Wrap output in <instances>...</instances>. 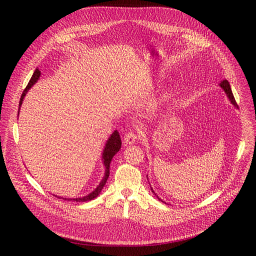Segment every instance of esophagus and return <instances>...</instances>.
<instances>
[{
	"mask_svg": "<svg viewBox=\"0 0 256 256\" xmlns=\"http://www.w3.org/2000/svg\"><path fill=\"white\" fill-rule=\"evenodd\" d=\"M137 139H138V135L135 132H128L124 136V143L134 144V143H136Z\"/></svg>",
	"mask_w": 256,
	"mask_h": 256,
	"instance_id": "obj_1",
	"label": "esophagus"
}]
</instances>
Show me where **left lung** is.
<instances>
[{
	"mask_svg": "<svg viewBox=\"0 0 256 256\" xmlns=\"http://www.w3.org/2000/svg\"><path fill=\"white\" fill-rule=\"evenodd\" d=\"M220 87L224 90V92L226 93V96H228V98H230V102H232V104H234V106L238 108V104H236V100H234V94H232L230 85V83H228V80H223L222 82L220 83ZM152 192H154V190H152ZM158 200H160V199L158 198ZM160 201H162V200H160Z\"/></svg>",
	"mask_w": 256,
	"mask_h": 256,
	"instance_id": "8db88e82",
	"label": "left lung"
}]
</instances>
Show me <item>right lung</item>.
I'll use <instances>...</instances> for the list:
<instances>
[{
	"mask_svg": "<svg viewBox=\"0 0 256 256\" xmlns=\"http://www.w3.org/2000/svg\"><path fill=\"white\" fill-rule=\"evenodd\" d=\"M40 74H42V72H40L39 70L36 68L35 72H34V74H33V76H32V78H31V80H29L28 85H26V89L24 90V92H22V94L18 109H20V106H22V104L24 98L26 96V92H28L29 89L37 82L39 76H40ZM18 113H20V110H18ZM120 147H121L120 135H119V132H118L117 130H114V132L110 136V138L108 139V141H106V146H104V152H102V162H104V165L106 170H104V176L102 178V182H100V184L96 186V189L94 190V191H92L91 193H89L88 195L83 196V197H78V198H70V199H68V200H74V201H76V202H85V201L92 200V199L96 198V197L100 195L102 189L104 186V184H106V182L108 178H109L111 160H112L113 156L119 152ZM59 198H60V197H59ZM63 199H64V198H63ZM65 200H66V198H65Z\"/></svg>",
	"mask_w": 256,
	"mask_h": 256,
	"instance_id": "1",
	"label": "right lung"
}]
</instances>
